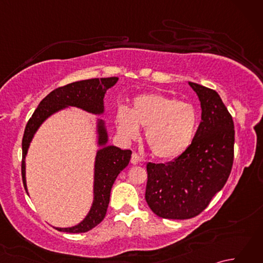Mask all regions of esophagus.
<instances>
[{"label": "esophagus", "instance_id": "esophagus-1", "mask_svg": "<svg viewBox=\"0 0 263 263\" xmlns=\"http://www.w3.org/2000/svg\"><path fill=\"white\" fill-rule=\"evenodd\" d=\"M143 161V159L140 157V156H139L138 154H133L132 155V157H131V163L133 164V165H138V164H141Z\"/></svg>", "mask_w": 263, "mask_h": 263}]
</instances>
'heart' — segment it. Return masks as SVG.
<instances>
[{
	"instance_id": "obj_1",
	"label": "heart",
	"mask_w": 263,
	"mask_h": 263,
	"mask_svg": "<svg viewBox=\"0 0 263 263\" xmlns=\"http://www.w3.org/2000/svg\"><path fill=\"white\" fill-rule=\"evenodd\" d=\"M116 124L121 135L128 140L138 138L139 127L146 128L144 139L155 157L174 159L193 140L197 113L186 103L160 93H147L136 97L131 109H117Z\"/></svg>"
}]
</instances>
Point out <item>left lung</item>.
Instances as JSON below:
<instances>
[{
    "label": "left lung",
    "mask_w": 263,
    "mask_h": 263,
    "mask_svg": "<svg viewBox=\"0 0 263 263\" xmlns=\"http://www.w3.org/2000/svg\"><path fill=\"white\" fill-rule=\"evenodd\" d=\"M201 103V121L189 148L167 164H147L146 201L158 217L190 219L209 205L231 174L235 131L214 89L189 82Z\"/></svg>",
    "instance_id": "left-lung-1"
}]
</instances>
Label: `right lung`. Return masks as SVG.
Segmentation results:
<instances>
[{
  "label": "right lung",
  "instance_id": "obj_1",
  "mask_svg": "<svg viewBox=\"0 0 263 263\" xmlns=\"http://www.w3.org/2000/svg\"><path fill=\"white\" fill-rule=\"evenodd\" d=\"M117 80L119 78L110 77L72 82L66 86L54 89L39 103L38 107L27 123L24 138H22L21 175L26 191L25 157L33 133L36 132L43 121L65 106H77V107L95 114L103 113L104 95L107 89L115 85ZM98 133L99 144L104 146L107 142V135H106L102 121L99 122ZM131 150H122L114 146H105L98 150L96 165H95V198L90 211L79 225L70 228H57L58 231L65 233H86L96 227L104 219L108 208L111 186H113L117 175L127 166L131 159Z\"/></svg>",
  "mask_w": 263,
  "mask_h": 263
}]
</instances>
